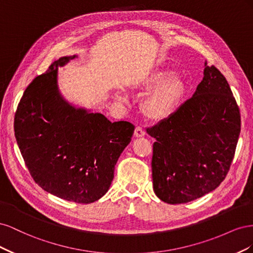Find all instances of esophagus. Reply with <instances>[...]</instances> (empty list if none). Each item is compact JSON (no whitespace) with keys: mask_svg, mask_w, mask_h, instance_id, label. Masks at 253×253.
Listing matches in <instances>:
<instances>
[{"mask_svg":"<svg viewBox=\"0 0 253 253\" xmlns=\"http://www.w3.org/2000/svg\"><path fill=\"white\" fill-rule=\"evenodd\" d=\"M144 134H145V132H144V129L141 126H136L135 132H134L135 137H142Z\"/></svg>","mask_w":253,"mask_h":253,"instance_id":"obj_1","label":"esophagus"}]
</instances>
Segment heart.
Wrapping results in <instances>:
<instances>
[{
	"mask_svg": "<svg viewBox=\"0 0 253 253\" xmlns=\"http://www.w3.org/2000/svg\"><path fill=\"white\" fill-rule=\"evenodd\" d=\"M144 87L152 89L157 87L145 99L142 104L143 113L151 119L160 120L169 117L177 106L183 94V83L177 77H172L170 71H158L145 80ZM119 101L126 102V96L117 95Z\"/></svg>",
	"mask_w": 253,
	"mask_h": 253,
	"instance_id": "obj_1",
	"label": "heart"
}]
</instances>
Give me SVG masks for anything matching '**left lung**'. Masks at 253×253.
<instances>
[{
  "mask_svg": "<svg viewBox=\"0 0 253 253\" xmlns=\"http://www.w3.org/2000/svg\"><path fill=\"white\" fill-rule=\"evenodd\" d=\"M195 93L177 111L147 128L153 144V188L167 204H185L216 189L226 177L241 132L230 86L205 63Z\"/></svg>",
  "mask_w": 253,
  "mask_h": 253,
  "instance_id": "8db88e82",
  "label": "left lung"
}]
</instances>
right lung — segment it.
<instances>
[{
    "mask_svg": "<svg viewBox=\"0 0 253 253\" xmlns=\"http://www.w3.org/2000/svg\"><path fill=\"white\" fill-rule=\"evenodd\" d=\"M75 58L55 61L27 86L14 116V135L30 175L43 190L62 200L90 204L108 192L135 126L111 122L100 113L64 100L58 67Z\"/></svg>",
    "mask_w": 253,
    "mask_h": 253,
    "instance_id": "1",
    "label": "right lung"
}]
</instances>
